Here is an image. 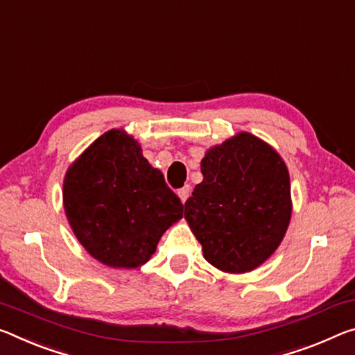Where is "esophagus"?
I'll list each match as a JSON object with an SVG mask.
<instances>
[{"mask_svg":"<svg viewBox=\"0 0 355 355\" xmlns=\"http://www.w3.org/2000/svg\"><path fill=\"white\" fill-rule=\"evenodd\" d=\"M189 193H191V187H189V184H184V187L182 188V189H178V198H180V200H182L183 202V204H184V202H187V199L189 198Z\"/></svg>","mask_w":355,"mask_h":355,"instance_id":"obj_1","label":"esophagus"}]
</instances>
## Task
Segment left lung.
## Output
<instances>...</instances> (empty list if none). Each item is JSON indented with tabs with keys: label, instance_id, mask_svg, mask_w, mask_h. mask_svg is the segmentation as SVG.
<instances>
[{
	"label": "left lung",
	"instance_id": "obj_1",
	"mask_svg": "<svg viewBox=\"0 0 355 355\" xmlns=\"http://www.w3.org/2000/svg\"><path fill=\"white\" fill-rule=\"evenodd\" d=\"M204 180L184 204V219L208 263L224 273L262 266L283 241L292 215L289 171L272 145L239 132L208 148Z\"/></svg>",
	"mask_w": 355,
	"mask_h": 355
}]
</instances>
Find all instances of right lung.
I'll use <instances>...</instances> for the list:
<instances>
[{
    "label": "right lung",
    "mask_w": 355,
    "mask_h": 355,
    "mask_svg": "<svg viewBox=\"0 0 355 355\" xmlns=\"http://www.w3.org/2000/svg\"><path fill=\"white\" fill-rule=\"evenodd\" d=\"M63 205L80 245L112 268L144 266L183 218V204L125 129L104 132L67 167Z\"/></svg>",
    "instance_id": "right-lung-1"
}]
</instances>
